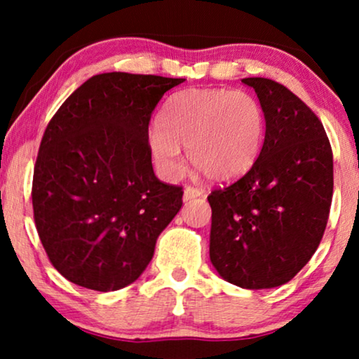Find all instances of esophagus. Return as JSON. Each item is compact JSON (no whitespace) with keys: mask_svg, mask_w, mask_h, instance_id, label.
Wrapping results in <instances>:
<instances>
[{"mask_svg":"<svg viewBox=\"0 0 359 359\" xmlns=\"http://www.w3.org/2000/svg\"><path fill=\"white\" fill-rule=\"evenodd\" d=\"M203 193H204L203 189L193 188V186H186V188H184V194H183V199H184V201H189V199L199 198V196H203Z\"/></svg>","mask_w":359,"mask_h":359,"instance_id":"obj_1","label":"esophagus"}]
</instances>
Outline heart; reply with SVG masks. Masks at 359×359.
<instances>
[{
	"label": "heart",
	"mask_w": 359,
	"mask_h": 359,
	"mask_svg": "<svg viewBox=\"0 0 359 359\" xmlns=\"http://www.w3.org/2000/svg\"><path fill=\"white\" fill-rule=\"evenodd\" d=\"M263 135L264 114L252 95L193 88L175 95L161 109L150 132V150L156 168L168 180L184 173L183 145L209 180L232 181L257 161Z\"/></svg>",
	"instance_id": "1"
}]
</instances>
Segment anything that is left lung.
<instances>
[{
    "mask_svg": "<svg viewBox=\"0 0 359 359\" xmlns=\"http://www.w3.org/2000/svg\"><path fill=\"white\" fill-rule=\"evenodd\" d=\"M262 104L266 132L257 161L209 194V257L225 281L245 289L281 286L306 266L325 232L333 154L306 102L269 78H243Z\"/></svg>",
    "mask_w": 359,
    "mask_h": 359,
    "instance_id": "1",
    "label": "left lung"
}]
</instances>
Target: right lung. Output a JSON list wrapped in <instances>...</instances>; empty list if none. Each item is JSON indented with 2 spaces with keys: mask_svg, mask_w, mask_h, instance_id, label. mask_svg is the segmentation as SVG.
<instances>
[{
  "mask_svg": "<svg viewBox=\"0 0 359 359\" xmlns=\"http://www.w3.org/2000/svg\"><path fill=\"white\" fill-rule=\"evenodd\" d=\"M184 78L91 76L48 122L32 180L37 233L53 268L78 286L117 291L154 258L183 205V188L151 166L149 122Z\"/></svg>",
  "mask_w": 359,
  "mask_h": 359,
  "instance_id": "1",
  "label": "right lung"
}]
</instances>
